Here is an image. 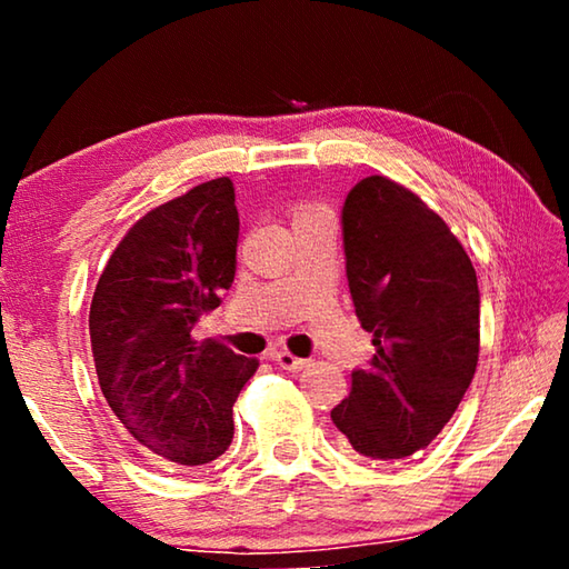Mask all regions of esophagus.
I'll list each match as a JSON object with an SVG mask.
<instances>
[{"mask_svg":"<svg viewBox=\"0 0 569 569\" xmlns=\"http://www.w3.org/2000/svg\"><path fill=\"white\" fill-rule=\"evenodd\" d=\"M271 361L276 366H281V369H286V371H301L308 366V359H298V356L288 353V351H273Z\"/></svg>","mask_w":569,"mask_h":569,"instance_id":"1","label":"esophagus"}]
</instances>
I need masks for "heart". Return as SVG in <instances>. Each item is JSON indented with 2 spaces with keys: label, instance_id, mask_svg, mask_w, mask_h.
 <instances>
[{
  "label": "heart",
  "instance_id": "b5f03b06",
  "mask_svg": "<svg viewBox=\"0 0 569 569\" xmlns=\"http://www.w3.org/2000/svg\"><path fill=\"white\" fill-rule=\"evenodd\" d=\"M311 213H321V210H316V208H306V210H301V213H298V218H301V216H311Z\"/></svg>",
  "mask_w": 569,
  "mask_h": 569
}]
</instances>
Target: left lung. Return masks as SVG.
Here are the masks:
<instances>
[{
    "instance_id": "1",
    "label": "left lung",
    "mask_w": 569,
    "mask_h": 569,
    "mask_svg": "<svg viewBox=\"0 0 569 569\" xmlns=\"http://www.w3.org/2000/svg\"><path fill=\"white\" fill-rule=\"evenodd\" d=\"M341 226L353 308L377 351L331 419L356 455L403 459L437 439L475 379L477 273L445 220L383 176L356 182Z\"/></svg>"
}]
</instances>
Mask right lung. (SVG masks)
Wrapping results in <instances>:
<instances>
[{"label":"right lung","instance_id":"1","mask_svg":"<svg viewBox=\"0 0 569 569\" xmlns=\"http://www.w3.org/2000/svg\"><path fill=\"white\" fill-rule=\"evenodd\" d=\"M238 230L233 182L208 180L142 216L94 288L100 389L156 459L208 465L233 441V403L258 361L190 331L233 283Z\"/></svg>","mask_w":569,"mask_h":569}]
</instances>
